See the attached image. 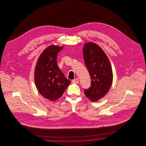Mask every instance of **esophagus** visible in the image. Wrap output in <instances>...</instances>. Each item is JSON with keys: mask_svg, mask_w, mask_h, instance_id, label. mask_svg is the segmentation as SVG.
Instances as JSON below:
<instances>
[{"mask_svg": "<svg viewBox=\"0 0 146 146\" xmlns=\"http://www.w3.org/2000/svg\"><path fill=\"white\" fill-rule=\"evenodd\" d=\"M72 82L73 83L78 84L79 83V79H74V80H72Z\"/></svg>", "mask_w": 146, "mask_h": 146, "instance_id": "esophagus-1", "label": "esophagus"}]
</instances>
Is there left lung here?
I'll return each mask as SVG.
<instances>
[{"label": "left lung", "instance_id": "left-lung-1", "mask_svg": "<svg viewBox=\"0 0 146 146\" xmlns=\"http://www.w3.org/2000/svg\"><path fill=\"white\" fill-rule=\"evenodd\" d=\"M83 55L91 78L90 86L84 89V93L92 101H97L103 98L111 88L113 79L111 65L104 50L95 43L85 44Z\"/></svg>", "mask_w": 146, "mask_h": 146}]
</instances>
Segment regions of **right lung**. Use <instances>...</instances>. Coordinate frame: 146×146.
Segmentation results:
<instances>
[{
	"instance_id": "obj_1",
	"label": "right lung",
	"mask_w": 146,
	"mask_h": 146,
	"mask_svg": "<svg viewBox=\"0 0 146 146\" xmlns=\"http://www.w3.org/2000/svg\"><path fill=\"white\" fill-rule=\"evenodd\" d=\"M62 49L63 46L54 45L48 46L42 52L35 67L37 89L44 98L52 101L61 97L71 83L57 65V56Z\"/></svg>"
}]
</instances>
